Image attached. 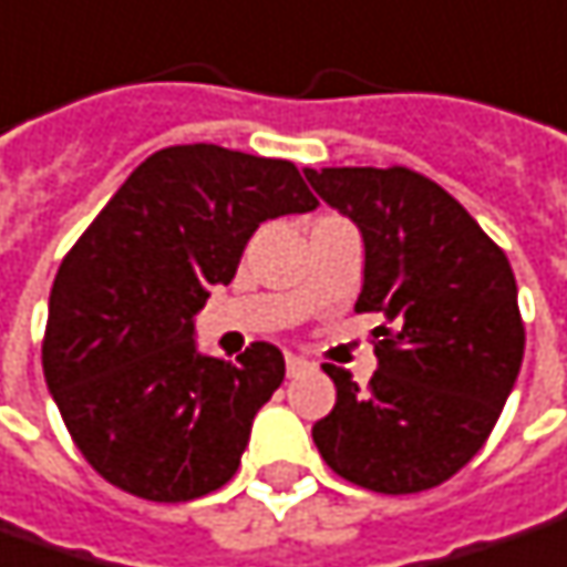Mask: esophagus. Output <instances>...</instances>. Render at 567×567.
<instances>
[{
    "label": "esophagus",
    "mask_w": 567,
    "mask_h": 567,
    "mask_svg": "<svg viewBox=\"0 0 567 567\" xmlns=\"http://www.w3.org/2000/svg\"><path fill=\"white\" fill-rule=\"evenodd\" d=\"M307 367H310V363L303 361V358H298V354H285V370H288V377H298Z\"/></svg>",
    "instance_id": "obj_1"
}]
</instances>
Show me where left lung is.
Here are the masks:
<instances>
[{
    "label": "left lung",
    "instance_id": "obj_1",
    "mask_svg": "<svg viewBox=\"0 0 567 567\" xmlns=\"http://www.w3.org/2000/svg\"><path fill=\"white\" fill-rule=\"evenodd\" d=\"M363 235L358 313L380 370L361 389L326 363L336 408L313 423L322 461L363 489L408 496L455 477L496 426L524 361V320L505 250L414 168H303Z\"/></svg>",
    "mask_w": 567,
    "mask_h": 567
}]
</instances>
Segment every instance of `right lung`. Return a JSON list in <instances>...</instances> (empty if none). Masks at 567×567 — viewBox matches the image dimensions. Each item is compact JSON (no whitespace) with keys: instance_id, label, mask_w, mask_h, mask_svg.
Masks as SVG:
<instances>
[{"instance_id":"obj_1","label":"right lung","mask_w":567,"mask_h":567,"mask_svg":"<svg viewBox=\"0 0 567 567\" xmlns=\"http://www.w3.org/2000/svg\"><path fill=\"white\" fill-rule=\"evenodd\" d=\"M320 200L288 159L216 144L147 156L65 254L43 377L71 440L112 486L190 502L235 477L250 423L285 380L276 344L197 354L194 313L235 279L266 219Z\"/></svg>"}]
</instances>
